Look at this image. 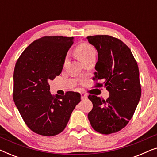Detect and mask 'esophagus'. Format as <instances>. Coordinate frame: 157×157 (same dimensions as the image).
Instances as JSON below:
<instances>
[{
	"instance_id": "esophagus-1",
	"label": "esophagus",
	"mask_w": 157,
	"mask_h": 157,
	"mask_svg": "<svg viewBox=\"0 0 157 157\" xmlns=\"http://www.w3.org/2000/svg\"><path fill=\"white\" fill-rule=\"evenodd\" d=\"M81 100H86L87 98V95L84 93H81Z\"/></svg>"
}]
</instances>
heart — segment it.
Here are the masks:
<instances>
[{
	"label": "heart",
	"instance_id": "heart-1",
	"mask_svg": "<svg viewBox=\"0 0 157 157\" xmlns=\"http://www.w3.org/2000/svg\"><path fill=\"white\" fill-rule=\"evenodd\" d=\"M77 51H78L79 59L83 63L89 58L96 56V50L91 45L89 44H82L79 45L77 48ZM67 59L68 58L66 59V61H67Z\"/></svg>",
	"mask_w": 157,
	"mask_h": 157
}]
</instances>
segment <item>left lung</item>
Instances as JSON below:
<instances>
[{"label": "left lung", "mask_w": 157, "mask_h": 157, "mask_svg": "<svg viewBox=\"0 0 157 157\" xmlns=\"http://www.w3.org/2000/svg\"><path fill=\"white\" fill-rule=\"evenodd\" d=\"M88 41L98 52L94 81L96 87H106V100L94 95L89 99L93 109L88 114L96 132L110 134L125 127L132 119L141 98V84L137 63L130 48L118 38L107 35L88 36Z\"/></svg>", "instance_id": "obj_1"}]
</instances>
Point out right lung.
<instances>
[{"mask_svg":"<svg viewBox=\"0 0 157 157\" xmlns=\"http://www.w3.org/2000/svg\"><path fill=\"white\" fill-rule=\"evenodd\" d=\"M74 37L44 36L31 43L21 53L13 73V97L30 129L42 136L60 134L81 101L74 91L51 95L48 82L59 76Z\"/></svg>","mask_w":157,"mask_h":157,"instance_id":"obj_1","label":"right lung"}]
</instances>
